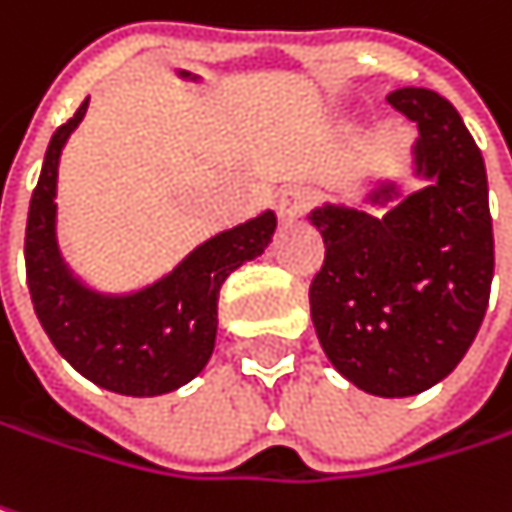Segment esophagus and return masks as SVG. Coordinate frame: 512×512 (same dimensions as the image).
I'll return each instance as SVG.
<instances>
[{
    "instance_id": "1",
    "label": "esophagus",
    "mask_w": 512,
    "mask_h": 512,
    "mask_svg": "<svg viewBox=\"0 0 512 512\" xmlns=\"http://www.w3.org/2000/svg\"><path fill=\"white\" fill-rule=\"evenodd\" d=\"M309 201L311 198L306 189H300V186L285 189V192L279 195V201H276V215H279V221H282V224L297 221V218L309 209Z\"/></svg>"
}]
</instances>
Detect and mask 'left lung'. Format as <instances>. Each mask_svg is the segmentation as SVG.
I'll use <instances>...</instances> for the list:
<instances>
[{"mask_svg":"<svg viewBox=\"0 0 512 512\" xmlns=\"http://www.w3.org/2000/svg\"><path fill=\"white\" fill-rule=\"evenodd\" d=\"M420 136L402 192L367 177L361 201L309 212L326 259L309 291L311 323L332 367L358 390L399 399L443 382L472 347L490 303L493 218L484 157L460 113L422 87L387 95Z\"/></svg>","mask_w":512,"mask_h":512,"instance_id":"left-lung-1","label":"left lung"}]
</instances>
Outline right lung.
<instances>
[{
  "label": "right lung",
  "instance_id": "right-lung-1",
  "mask_svg": "<svg viewBox=\"0 0 512 512\" xmlns=\"http://www.w3.org/2000/svg\"><path fill=\"white\" fill-rule=\"evenodd\" d=\"M183 81L198 75L177 69ZM90 98L46 148L28 206L25 276L40 326L55 349L92 384L122 396H163L189 384L212 358L218 291L244 262L265 253L276 230L271 209L192 247L168 274L133 288L101 291L63 259L57 241V165Z\"/></svg>",
  "mask_w": 512,
  "mask_h": 512
}]
</instances>
